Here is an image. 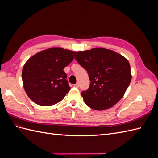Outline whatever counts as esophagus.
Here are the masks:
<instances>
[{
    "mask_svg": "<svg viewBox=\"0 0 158 158\" xmlns=\"http://www.w3.org/2000/svg\"><path fill=\"white\" fill-rule=\"evenodd\" d=\"M74 87H76V88H79V84H78V83H76V84H74Z\"/></svg>",
    "mask_w": 158,
    "mask_h": 158,
    "instance_id": "34e87169",
    "label": "esophagus"
}]
</instances>
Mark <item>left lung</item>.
Masks as SVG:
<instances>
[{"label":"left lung","mask_w":158,"mask_h":158,"mask_svg":"<svg viewBox=\"0 0 158 158\" xmlns=\"http://www.w3.org/2000/svg\"><path fill=\"white\" fill-rule=\"evenodd\" d=\"M76 61L86 70L89 87L82 95L88 107L98 111L114 106L125 94L132 75L128 60L113 51L94 48L79 51Z\"/></svg>","instance_id":"left-lung-1"}]
</instances>
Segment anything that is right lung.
Here are the masks:
<instances>
[{"label": "right lung", "mask_w": 158, "mask_h": 158, "mask_svg": "<svg viewBox=\"0 0 158 158\" xmlns=\"http://www.w3.org/2000/svg\"><path fill=\"white\" fill-rule=\"evenodd\" d=\"M76 52L52 47L37 52L23 67L22 78L27 96L41 106L60 102L70 89L63 69L74 59Z\"/></svg>", "instance_id": "obj_1"}]
</instances>
